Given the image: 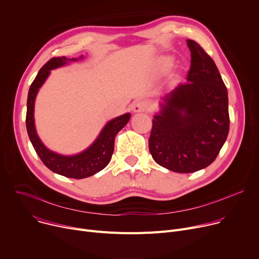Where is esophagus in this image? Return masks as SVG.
Returning <instances> with one entry per match:
<instances>
[{"label":"esophagus","instance_id":"obj_1","mask_svg":"<svg viewBox=\"0 0 259 259\" xmlns=\"http://www.w3.org/2000/svg\"><path fill=\"white\" fill-rule=\"evenodd\" d=\"M150 109V103L148 101H139L133 106V110L135 112H146Z\"/></svg>","mask_w":259,"mask_h":259}]
</instances>
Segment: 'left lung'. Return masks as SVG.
Returning a JSON list of instances; mask_svg holds the SVG:
<instances>
[{
	"mask_svg": "<svg viewBox=\"0 0 259 259\" xmlns=\"http://www.w3.org/2000/svg\"><path fill=\"white\" fill-rule=\"evenodd\" d=\"M186 42L192 57L187 81L166 95L149 139L153 159L177 173L211 164L230 124L228 93L214 61L195 40Z\"/></svg>",
	"mask_w": 259,
	"mask_h": 259,
	"instance_id": "1",
	"label": "left lung"
}]
</instances>
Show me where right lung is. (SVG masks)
I'll list each match as a JSON object with an SVG mask.
<instances>
[{
    "label": "right lung",
    "mask_w": 259,
    "mask_h": 259,
    "mask_svg": "<svg viewBox=\"0 0 259 259\" xmlns=\"http://www.w3.org/2000/svg\"><path fill=\"white\" fill-rule=\"evenodd\" d=\"M67 60L77 59H67L64 56L53 57L39 70L37 76L30 86L28 94L26 126L29 139L34 150H35L39 158L48 168L56 174L67 178L82 179L95 175L98 171L106 167V165L109 163L113 154L115 135L129 122L130 113L123 114L108 122L106 126L103 128L96 142L88 150L78 155L62 156V155L48 150L38 139L35 126H34V101H35L38 89L48 78L50 71L58 66L64 65Z\"/></svg>",
    "instance_id": "obj_1"
}]
</instances>
